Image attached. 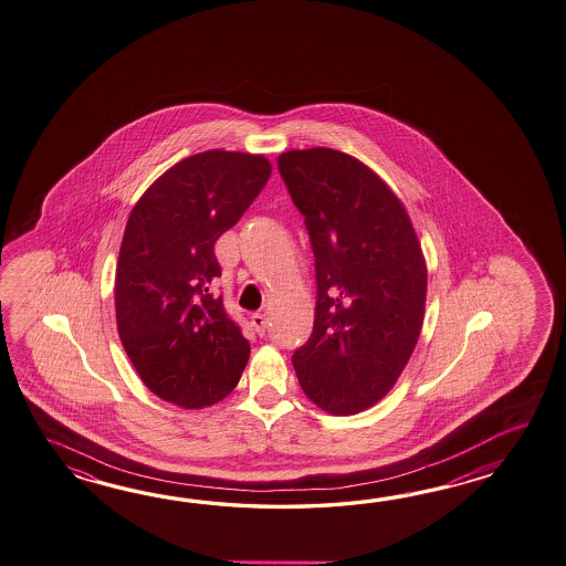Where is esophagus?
<instances>
[{"mask_svg": "<svg viewBox=\"0 0 566 566\" xmlns=\"http://www.w3.org/2000/svg\"><path fill=\"white\" fill-rule=\"evenodd\" d=\"M252 327L255 328L258 335H264L265 331H268V318H265V314H252Z\"/></svg>", "mask_w": 566, "mask_h": 566, "instance_id": "obj_1", "label": "esophagus"}]
</instances>
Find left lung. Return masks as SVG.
Masks as SVG:
<instances>
[{"label": "left lung", "instance_id": "1", "mask_svg": "<svg viewBox=\"0 0 566 566\" xmlns=\"http://www.w3.org/2000/svg\"><path fill=\"white\" fill-rule=\"evenodd\" d=\"M277 170L304 217L316 274L313 335L292 364L318 408L357 415L391 390L415 352L424 255L400 199L357 158L290 150Z\"/></svg>", "mask_w": 566, "mask_h": 566}]
</instances>
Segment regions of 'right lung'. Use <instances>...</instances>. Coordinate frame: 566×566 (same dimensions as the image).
Segmentation results:
<instances>
[{
  "mask_svg": "<svg viewBox=\"0 0 566 566\" xmlns=\"http://www.w3.org/2000/svg\"><path fill=\"white\" fill-rule=\"evenodd\" d=\"M264 156L207 150L166 170L127 219L115 270L119 339L142 381L180 408H205L238 386L250 343L211 284L214 241L264 189Z\"/></svg>",
  "mask_w": 566,
  "mask_h": 566,
  "instance_id": "obj_1",
  "label": "right lung"
}]
</instances>
